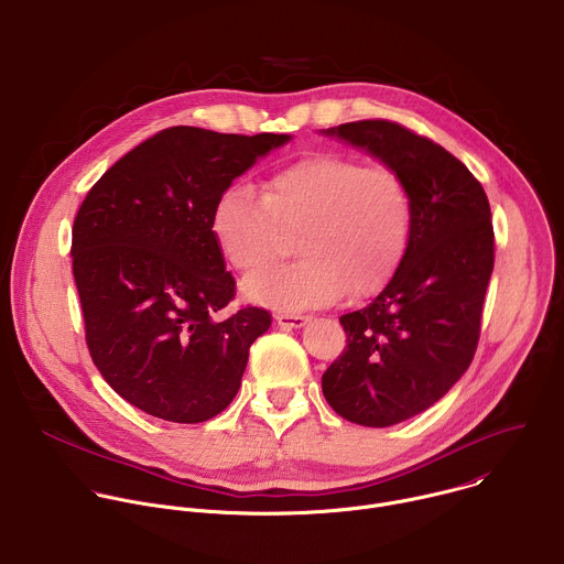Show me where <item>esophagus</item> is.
<instances>
[{"label":"esophagus","instance_id":"1","mask_svg":"<svg viewBox=\"0 0 564 564\" xmlns=\"http://www.w3.org/2000/svg\"><path fill=\"white\" fill-rule=\"evenodd\" d=\"M276 325L283 329H301L310 323V316H301V314H276L274 316Z\"/></svg>","mask_w":564,"mask_h":564}]
</instances>
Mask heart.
<instances>
[{
  "label": "heart",
  "mask_w": 564,
  "mask_h": 564,
  "mask_svg": "<svg viewBox=\"0 0 564 564\" xmlns=\"http://www.w3.org/2000/svg\"><path fill=\"white\" fill-rule=\"evenodd\" d=\"M412 197L403 176L338 152H312L279 170L257 195L230 185L213 210V237L241 274L278 258L302 235L299 264L250 276L252 303L303 312L332 305L349 290L381 292L399 272L412 239Z\"/></svg>",
  "instance_id": "obj_1"
}]
</instances>
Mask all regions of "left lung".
Returning a JSON list of instances; mask_svg holds the SVG:
<instances>
[{
    "label": "left lung",
    "instance_id": "8db88e82",
    "mask_svg": "<svg viewBox=\"0 0 564 564\" xmlns=\"http://www.w3.org/2000/svg\"><path fill=\"white\" fill-rule=\"evenodd\" d=\"M321 132L397 170L412 197L408 254L377 299L340 316L347 349L321 381L338 416L390 427L441 401L474 358L494 270L491 210L465 163L399 123Z\"/></svg>",
    "mask_w": 564,
    "mask_h": 564
}]
</instances>
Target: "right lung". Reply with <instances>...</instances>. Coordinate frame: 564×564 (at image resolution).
<instances>
[{
  "label": "right lung",
  "mask_w": 564,
  "mask_h": 564,
  "mask_svg": "<svg viewBox=\"0 0 564 564\" xmlns=\"http://www.w3.org/2000/svg\"><path fill=\"white\" fill-rule=\"evenodd\" d=\"M292 134L176 126L145 139L93 185L73 226V274L90 356L130 405L204 423L241 388L250 345L272 316L219 312L235 279L213 237L224 191Z\"/></svg>",
  "instance_id": "add662e5"
}]
</instances>
